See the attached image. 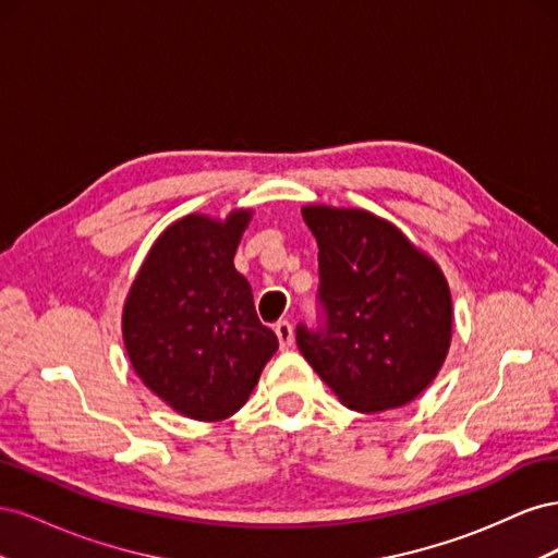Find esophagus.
Segmentation results:
<instances>
[{"label": "esophagus", "instance_id": "1", "mask_svg": "<svg viewBox=\"0 0 558 558\" xmlns=\"http://www.w3.org/2000/svg\"><path fill=\"white\" fill-rule=\"evenodd\" d=\"M275 332H277V340L281 344V349H289L293 344V326L289 324V320H279V324L275 326Z\"/></svg>", "mask_w": 558, "mask_h": 558}]
</instances>
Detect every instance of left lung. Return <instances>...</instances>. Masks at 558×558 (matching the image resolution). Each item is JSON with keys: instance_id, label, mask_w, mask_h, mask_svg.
Wrapping results in <instances>:
<instances>
[{"instance_id": "obj_1", "label": "left lung", "mask_w": 558, "mask_h": 558, "mask_svg": "<svg viewBox=\"0 0 558 558\" xmlns=\"http://www.w3.org/2000/svg\"><path fill=\"white\" fill-rule=\"evenodd\" d=\"M302 218L318 244V324H298V349L347 408H402L435 379L449 351L442 272L367 211L305 207Z\"/></svg>"}]
</instances>
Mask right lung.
Instances as JSON below:
<instances>
[{"label": "right lung", "instance_id": "add662e5", "mask_svg": "<svg viewBox=\"0 0 558 558\" xmlns=\"http://www.w3.org/2000/svg\"><path fill=\"white\" fill-rule=\"evenodd\" d=\"M248 218L251 211H234L226 223L199 214L181 218L150 248L125 302L134 373L197 421L238 412L279 349L232 263Z\"/></svg>", "mask_w": 558, "mask_h": 558}]
</instances>
